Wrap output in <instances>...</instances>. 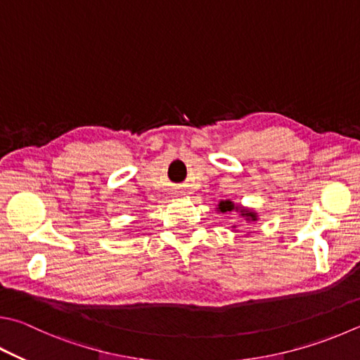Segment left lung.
Wrapping results in <instances>:
<instances>
[{
  "instance_id": "1",
  "label": "left lung",
  "mask_w": 360,
  "mask_h": 360,
  "mask_svg": "<svg viewBox=\"0 0 360 360\" xmlns=\"http://www.w3.org/2000/svg\"><path fill=\"white\" fill-rule=\"evenodd\" d=\"M219 209L221 212H226V211H231V209H234V205L231 201H220V205H219ZM240 212H244V211H240ZM243 215H245V217H248L247 220H257L255 219V214L253 212H245V214H243Z\"/></svg>"
}]
</instances>
